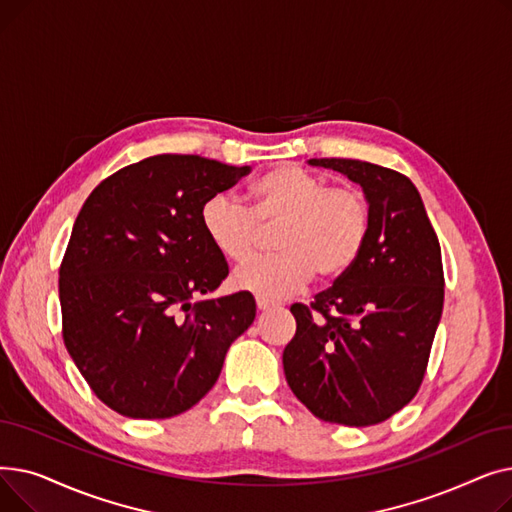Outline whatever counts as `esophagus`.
Listing matches in <instances>:
<instances>
[{"instance_id":"esophagus-1","label":"esophagus","mask_w":512,"mask_h":512,"mask_svg":"<svg viewBox=\"0 0 512 512\" xmlns=\"http://www.w3.org/2000/svg\"><path fill=\"white\" fill-rule=\"evenodd\" d=\"M255 303H257V309H259V311H265V309L274 307V303H272L270 299H265V297H255Z\"/></svg>"}]
</instances>
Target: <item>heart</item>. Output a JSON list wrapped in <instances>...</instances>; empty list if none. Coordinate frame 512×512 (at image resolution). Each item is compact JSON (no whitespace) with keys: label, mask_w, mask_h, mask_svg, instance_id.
I'll list each match as a JSON object with an SVG mask.
<instances>
[{"label":"heart","mask_w":512,"mask_h":512,"mask_svg":"<svg viewBox=\"0 0 512 512\" xmlns=\"http://www.w3.org/2000/svg\"><path fill=\"white\" fill-rule=\"evenodd\" d=\"M251 207L228 193L205 201L201 226L222 257L246 263L258 250L260 228L280 225L276 258L236 270L232 282L259 297L284 299L313 276L330 282L361 257L371 232V203L357 186L336 184L299 166H276L249 186Z\"/></svg>","instance_id":"b5f03b06"}]
</instances>
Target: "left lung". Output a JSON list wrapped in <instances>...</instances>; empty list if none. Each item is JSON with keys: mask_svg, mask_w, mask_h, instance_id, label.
<instances>
[{"mask_svg": "<svg viewBox=\"0 0 512 512\" xmlns=\"http://www.w3.org/2000/svg\"><path fill=\"white\" fill-rule=\"evenodd\" d=\"M309 164L363 186L371 232L351 270L311 305L290 307L297 334L284 348V373L315 417L367 427L407 407L425 378L444 305L442 251L405 174L340 157Z\"/></svg>", "mask_w": 512, "mask_h": 512, "instance_id": "left-lung-1", "label": "left lung"}]
</instances>
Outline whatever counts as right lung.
Masks as SVG:
<instances>
[{
    "instance_id": "obj_1",
    "label": "right lung",
    "mask_w": 512,
    "mask_h": 512,
    "mask_svg": "<svg viewBox=\"0 0 512 512\" xmlns=\"http://www.w3.org/2000/svg\"><path fill=\"white\" fill-rule=\"evenodd\" d=\"M249 172L201 155H153L101 180L78 211L60 265L62 336L95 396L116 413L168 419L188 411L253 324L247 290L193 303L228 276L201 209Z\"/></svg>"
}]
</instances>
